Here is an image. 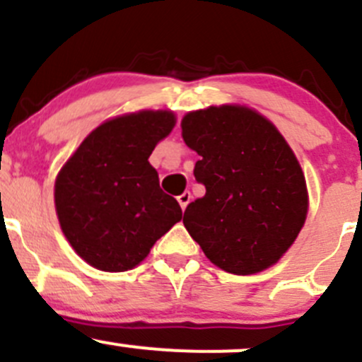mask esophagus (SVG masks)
Instances as JSON below:
<instances>
[{
    "instance_id": "1",
    "label": "esophagus",
    "mask_w": 362,
    "mask_h": 362,
    "mask_svg": "<svg viewBox=\"0 0 362 362\" xmlns=\"http://www.w3.org/2000/svg\"><path fill=\"white\" fill-rule=\"evenodd\" d=\"M191 192H184V194H180L178 196V203H180V206H182V210H185V208H187V204L191 203Z\"/></svg>"
}]
</instances>
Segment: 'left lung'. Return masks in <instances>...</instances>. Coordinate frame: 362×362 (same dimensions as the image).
I'll return each instance as SVG.
<instances>
[{"mask_svg": "<svg viewBox=\"0 0 362 362\" xmlns=\"http://www.w3.org/2000/svg\"><path fill=\"white\" fill-rule=\"evenodd\" d=\"M182 136L202 156L194 177L206 189L185 208L192 240L235 275L275 264L308 211L305 175L279 129L257 112L224 105L187 113Z\"/></svg>", "mask_w": 362, "mask_h": 362, "instance_id": "obj_1", "label": "left lung"}]
</instances>
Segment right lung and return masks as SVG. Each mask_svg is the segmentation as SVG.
<instances>
[{
  "instance_id": "1",
  "label": "right lung",
  "mask_w": 362,
  "mask_h": 362,
  "mask_svg": "<svg viewBox=\"0 0 362 362\" xmlns=\"http://www.w3.org/2000/svg\"><path fill=\"white\" fill-rule=\"evenodd\" d=\"M175 126L171 112H138L107 120L80 144L56 180V210L73 249L103 272L140 264L182 218L159 187L148 158Z\"/></svg>"
}]
</instances>
